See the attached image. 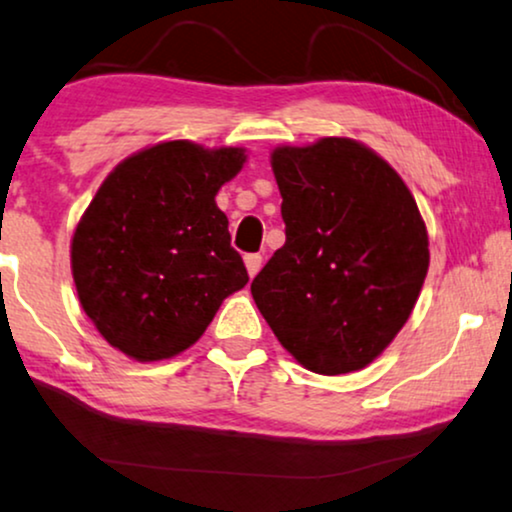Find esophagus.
Here are the masks:
<instances>
[{
	"mask_svg": "<svg viewBox=\"0 0 512 512\" xmlns=\"http://www.w3.org/2000/svg\"><path fill=\"white\" fill-rule=\"evenodd\" d=\"M245 267H248L250 278L255 276L257 271L262 269V255H255V252H252V255H245Z\"/></svg>",
	"mask_w": 512,
	"mask_h": 512,
	"instance_id": "obj_1",
	"label": "esophagus"
}]
</instances>
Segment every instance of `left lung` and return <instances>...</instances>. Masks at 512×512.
I'll return each instance as SVG.
<instances>
[{
    "instance_id": "left-lung-1",
    "label": "left lung",
    "mask_w": 512,
    "mask_h": 512,
    "mask_svg": "<svg viewBox=\"0 0 512 512\" xmlns=\"http://www.w3.org/2000/svg\"><path fill=\"white\" fill-rule=\"evenodd\" d=\"M286 243L250 293L307 371L366 368L409 321L430 267L428 229L397 170L349 137L271 151Z\"/></svg>"
}]
</instances>
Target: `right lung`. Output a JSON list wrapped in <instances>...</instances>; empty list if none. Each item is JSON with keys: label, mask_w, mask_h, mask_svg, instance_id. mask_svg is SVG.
I'll return each instance as SVG.
<instances>
[{"label": "right lung", "mask_w": 512, "mask_h": 512, "mask_svg": "<svg viewBox=\"0 0 512 512\" xmlns=\"http://www.w3.org/2000/svg\"><path fill=\"white\" fill-rule=\"evenodd\" d=\"M245 160L243 146L160 141L115 165L82 212L70 241L77 297L125 357H177L245 288L248 271L215 200Z\"/></svg>", "instance_id": "obj_1"}]
</instances>
